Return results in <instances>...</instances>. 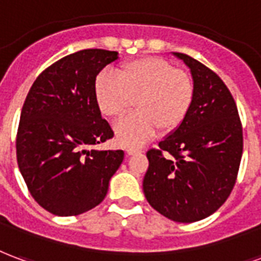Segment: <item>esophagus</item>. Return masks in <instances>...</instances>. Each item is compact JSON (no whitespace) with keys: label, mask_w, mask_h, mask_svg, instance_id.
I'll return each instance as SVG.
<instances>
[{"label":"esophagus","mask_w":261,"mask_h":261,"mask_svg":"<svg viewBox=\"0 0 261 261\" xmlns=\"http://www.w3.org/2000/svg\"><path fill=\"white\" fill-rule=\"evenodd\" d=\"M127 152V155H136V153H140L141 149H136V148H128V149L125 150Z\"/></svg>","instance_id":"1"}]
</instances>
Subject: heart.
I'll return each mask as SVG.
<instances>
[{"instance_id":"b5f03b06","label":"heart","mask_w":261,"mask_h":261,"mask_svg":"<svg viewBox=\"0 0 261 261\" xmlns=\"http://www.w3.org/2000/svg\"><path fill=\"white\" fill-rule=\"evenodd\" d=\"M195 87L187 70L165 58L140 57L121 63L117 76L102 71L94 82V96L101 113L117 119L136 99L137 113L115 125L123 146L145 144L158 131L170 134L181 127L194 102Z\"/></svg>"}]
</instances>
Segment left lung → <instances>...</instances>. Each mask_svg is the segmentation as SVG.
Wrapping results in <instances>:
<instances>
[{
    "label": "left lung",
    "instance_id": "8db88e82",
    "mask_svg": "<svg viewBox=\"0 0 261 261\" xmlns=\"http://www.w3.org/2000/svg\"><path fill=\"white\" fill-rule=\"evenodd\" d=\"M191 69L195 95L179 128L146 152L144 194L177 223L199 221L220 209L237 182L244 150L242 123L231 92L213 70L175 52Z\"/></svg>",
    "mask_w": 261,
    "mask_h": 261
}]
</instances>
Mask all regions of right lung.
<instances>
[{"instance_id":"right-lung-1","label":"right lung","mask_w":261,"mask_h":261,"mask_svg":"<svg viewBox=\"0 0 261 261\" xmlns=\"http://www.w3.org/2000/svg\"><path fill=\"white\" fill-rule=\"evenodd\" d=\"M117 52L83 49L48 66L23 103L16 158L29 192L55 216H77L105 199L123 150H88L113 137L94 96L98 73Z\"/></svg>"}]
</instances>
